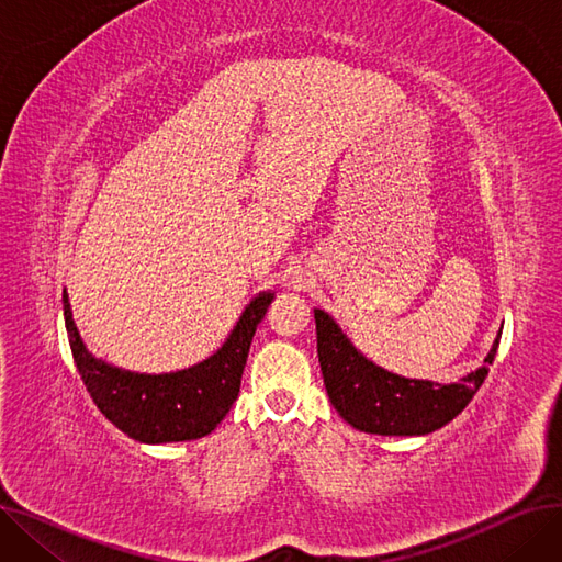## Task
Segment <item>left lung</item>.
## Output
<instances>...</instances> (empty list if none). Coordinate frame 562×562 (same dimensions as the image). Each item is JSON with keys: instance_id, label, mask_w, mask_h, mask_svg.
Masks as SVG:
<instances>
[{"instance_id": "obj_1", "label": "left lung", "mask_w": 562, "mask_h": 562, "mask_svg": "<svg viewBox=\"0 0 562 562\" xmlns=\"http://www.w3.org/2000/svg\"><path fill=\"white\" fill-rule=\"evenodd\" d=\"M314 321L318 364L330 403L352 428L373 435H426L453 422L481 390L501 339L498 333L481 369L456 385H437L375 367L326 312L314 310Z\"/></svg>"}]
</instances>
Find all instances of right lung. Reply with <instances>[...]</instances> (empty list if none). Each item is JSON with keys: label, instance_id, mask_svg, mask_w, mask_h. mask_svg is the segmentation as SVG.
Returning a JSON list of instances; mask_svg holds the SVG:
<instances>
[{"label": "right lung", "instance_id": "right-lung-1", "mask_svg": "<svg viewBox=\"0 0 562 562\" xmlns=\"http://www.w3.org/2000/svg\"><path fill=\"white\" fill-rule=\"evenodd\" d=\"M271 301L273 293H259L250 301L223 348L210 360L161 375L132 373L95 360L75 328L66 291L64 316L77 371L98 409L132 439L164 445L210 435L225 419L239 396L257 323Z\"/></svg>", "mask_w": 562, "mask_h": 562}]
</instances>
